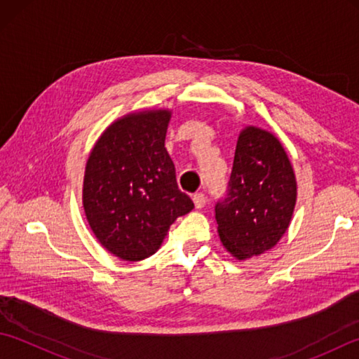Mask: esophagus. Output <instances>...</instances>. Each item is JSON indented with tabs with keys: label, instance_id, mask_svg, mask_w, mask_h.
I'll return each instance as SVG.
<instances>
[{
	"label": "esophagus",
	"instance_id": "1",
	"mask_svg": "<svg viewBox=\"0 0 359 359\" xmlns=\"http://www.w3.org/2000/svg\"><path fill=\"white\" fill-rule=\"evenodd\" d=\"M193 202H194V207L197 210H201L205 207V203H207V197H205V194L202 193H197L193 196Z\"/></svg>",
	"mask_w": 359,
	"mask_h": 359
}]
</instances>
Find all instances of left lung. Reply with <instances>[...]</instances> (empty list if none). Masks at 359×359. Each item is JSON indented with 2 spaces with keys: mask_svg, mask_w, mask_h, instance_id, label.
I'll use <instances>...</instances> for the list:
<instances>
[{
  "mask_svg": "<svg viewBox=\"0 0 359 359\" xmlns=\"http://www.w3.org/2000/svg\"><path fill=\"white\" fill-rule=\"evenodd\" d=\"M296 197L293 165L278 137L257 126L243 128L226 197L216 205L225 250L238 261L271 250L288 230Z\"/></svg>",
  "mask_w": 359,
  "mask_h": 359,
  "instance_id": "1",
  "label": "left lung"
}]
</instances>
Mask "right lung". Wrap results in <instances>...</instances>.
Wrapping results in <instances>:
<instances>
[{"label": "right lung", "mask_w": 359, "mask_h": 359, "mask_svg": "<svg viewBox=\"0 0 359 359\" xmlns=\"http://www.w3.org/2000/svg\"><path fill=\"white\" fill-rule=\"evenodd\" d=\"M171 109L117 118L90 149L83 208L97 241L121 261L137 262L162 245L174 220L194 208L175 182L165 148Z\"/></svg>", "instance_id": "1"}]
</instances>
